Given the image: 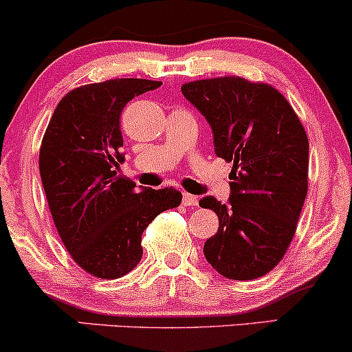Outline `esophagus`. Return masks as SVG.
Instances as JSON below:
<instances>
[{
  "instance_id": "34e87169",
  "label": "esophagus",
  "mask_w": 352,
  "mask_h": 352,
  "mask_svg": "<svg viewBox=\"0 0 352 352\" xmlns=\"http://www.w3.org/2000/svg\"><path fill=\"white\" fill-rule=\"evenodd\" d=\"M184 203L187 206H197L198 197H195V195H190V193H184Z\"/></svg>"
}]
</instances>
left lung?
<instances>
[{"label":"left lung","instance_id":"obj_1","mask_svg":"<svg viewBox=\"0 0 352 352\" xmlns=\"http://www.w3.org/2000/svg\"><path fill=\"white\" fill-rule=\"evenodd\" d=\"M182 93L208 121L214 154L232 164L226 205L203 197L218 214L203 254L231 280L270 272L294 239L308 190V138L282 93L241 77L197 80Z\"/></svg>","mask_w":352,"mask_h":352}]
</instances>
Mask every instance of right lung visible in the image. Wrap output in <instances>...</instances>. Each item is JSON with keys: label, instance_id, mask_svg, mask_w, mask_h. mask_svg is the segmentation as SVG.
Wrapping results in <instances>:
<instances>
[{"label": "right lung", "instance_id": "1", "mask_svg": "<svg viewBox=\"0 0 352 352\" xmlns=\"http://www.w3.org/2000/svg\"><path fill=\"white\" fill-rule=\"evenodd\" d=\"M160 82L114 78L67 93L45 129L39 170L63 245L83 270L120 278L142 257V232L165 210L179 206V190L142 188L118 175L121 111Z\"/></svg>", "mask_w": 352, "mask_h": 352}]
</instances>
